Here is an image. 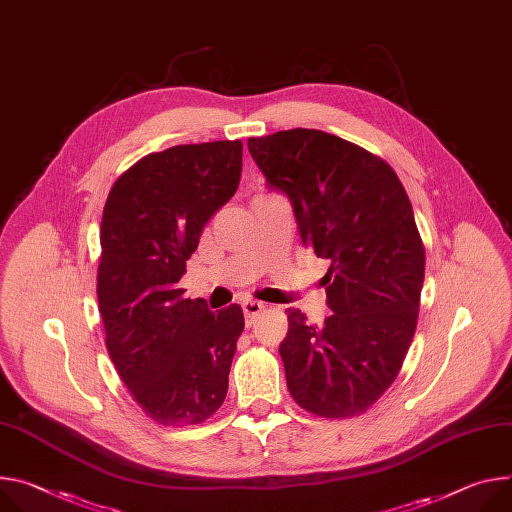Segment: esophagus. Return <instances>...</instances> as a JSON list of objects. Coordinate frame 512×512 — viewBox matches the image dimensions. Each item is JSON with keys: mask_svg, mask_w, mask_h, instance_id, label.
<instances>
[{"mask_svg": "<svg viewBox=\"0 0 512 512\" xmlns=\"http://www.w3.org/2000/svg\"><path fill=\"white\" fill-rule=\"evenodd\" d=\"M263 308H265V304L259 302V300H245L243 302V312H245V318H247L249 327H251V324H255V320L259 318Z\"/></svg>", "mask_w": 512, "mask_h": 512, "instance_id": "obj_1", "label": "esophagus"}]
</instances>
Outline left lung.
Returning a JSON list of instances; mask_svg holds the SVG:
<instances>
[{"mask_svg":"<svg viewBox=\"0 0 512 512\" xmlns=\"http://www.w3.org/2000/svg\"><path fill=\"white\" fill-rule=\"evenodd\" d=\"M271 188L288 194L304 247L329 259L320 327L288 308L280 345L292 398L324 418L365 412L392 386L416 331L425 245L396 171L335 134L249 138Z\"/></svg>","mask_w":512,"mask_h":512,"instance_id":"obj_1","label":"left lung"}]
</instances>
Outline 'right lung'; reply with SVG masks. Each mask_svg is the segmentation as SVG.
<instances>
[{"label": "right lung", "mask_w": 512, "mask_h": 512, "mask_svg": "<svg viewBox=\"0 0 512 512\" xmlns=\"http://www.w3.org/2000/svg\"><path fill=\"white\" fill-rule=\"evenodd\" d=\"M241 141L177 145L126 169L108 194L98 302L110 359L165 427L198 425L224 402L245 329L239 304L210 312L177 286L204 224L239 188Z\"/></svg>", "instance_id": "obj_1"}]
</instances>
